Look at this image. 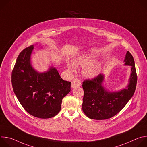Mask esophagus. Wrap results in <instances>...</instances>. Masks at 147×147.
Masks as SVG:
<instances>
[{
	"instance_id": "1",
	"label": "esophagus",
	"mask_w": 147,
	"mask_h": 147,
	"mask_svg": "<svg viewBox=\"0 0 147 147\" xmlns=\"http://www.w3.org/2000/svg\"><path fill=\"white\" fill-rule=\"evenodd\" d=\"M81 81L78 78H75L71 81V87L76 88L81 86Z\"/></svg>"
}]
</instances>
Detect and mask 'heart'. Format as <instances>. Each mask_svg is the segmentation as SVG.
<instances>
[{"instance_id":"obj_1","label":"heart","mask_w":147,"mask_h":147,"mask_svg":"<svg viewBox=\"0 0 147 147\" xmlns=\"http://www.w3.org/2000/svg\"><path fill=\"white\" fill-rule=\"evenodd\" d=\"M77 65H85L83 67V74L88 78H93L98 76L100 72V67L98 65L94 63V60L86 55H81L76 56L74 63L68 61L67 66L72 71H75Z\"/></svg>"}]
</instances>
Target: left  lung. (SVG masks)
<instances>
[{
	"label": "left lung",
	"mask_w": 147,
	"mask_h": 147,
	"mask_svg": "<svg viewBox=\"0 0 147 147\" xmlns=\"http://www.w3.org/2000/svg\"><path fill=\"white\" fill-rule=\"evenodd\" d=\"M125 65L131 66V73L127 88L120 91L111 92L105 90L102 86L103 75L87 79L82 82L84 92L82 105V111L89 118L95 120H105L117 114L133 96L137 81L134 58L127 52L124 59Z\"/></svg>",
	"instance_id": "8db88e82"
}]
</instances>
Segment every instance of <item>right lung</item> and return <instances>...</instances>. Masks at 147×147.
<instances>
[{
    "mask_svg": "<svg viewBox=\"0 0 147 147\" xmlns=\"http://www.w3.org/2000/svg\"><path fill=\"white\" fill-rule=\"evenodd\" d=\"M33 48V45L25 48L17 57L11 73L12 87L28 113L38 118H51L60 112L62 99L71 90V82L63 80L53 67L44 73L36 72L30 63Z\"/></svg>",
    "mask_w": 147,
    "mask_h": 147,
    "instance_id": "add662e5",
    "label": "right lung"
}]
</instances>
